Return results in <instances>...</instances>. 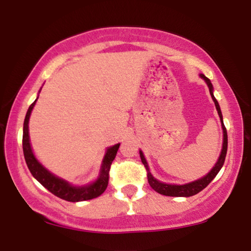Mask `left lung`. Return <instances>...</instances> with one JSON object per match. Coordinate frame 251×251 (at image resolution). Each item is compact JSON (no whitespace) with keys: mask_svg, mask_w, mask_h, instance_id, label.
<instances>
[{"mask_svg":"<svg viewBox=\"0 0 251 251\" xmlns=\"http://www.w3.org/2000/svg\"><path fill=\"white\" fill-rule=\"evenodd\" d=\"M201 76L205 80L206 83H208L210 94H211L212 100H214V102H215L216 109H217V112H218V116H220V118H221L222 127H223V149H222L221 155H220V158H218V162L216 163L214 169H212L211 171H210L209 174L205 176V177L201 178V179H198V180L192 181V183L184 184V185H172V184H165V183H162V181H158L153 177V176L151 175V172H150L149 165H148V163H146V159H145V157H144L143 152L139 151L140 159H142V163L144 164V166H145L146 171H148V180H149L150 186H151L154 191H157L158 194H160V195L171 196V197H190V196L197 195L198 192H201V190L205 189L206 186L211 183V180L214 179L216 176H217L218 172H220V170L222 169V166H223V164H224V160H226V150H227V134H226V126H224V124H223V118H222V112H221L220 105H218L217 100H216V98L214 97V93H212V89H214V87H212L211 81H210V80L205 75H203V74H201Z\"/></svg>","mask_w":251,"mask_h":251,"instance_id":"left-lung-1","label":"left lung"}]
</instances>
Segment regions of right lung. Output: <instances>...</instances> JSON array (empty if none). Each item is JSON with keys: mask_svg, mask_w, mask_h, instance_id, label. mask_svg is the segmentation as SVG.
<instances>
[{"mask_svg": "<svg viewBox=\"0 0 251 251\" xmlns=\"http://www.w3.org/2000/svg\"><path fill=\"white\" fill-rule=\"evenodd\" d=\"M35 102L36 100L29 106L27 114H25L24 123V137H22V148H24L25 159L30 174L33 175V177L35 178L37 181H40L48 191H50L51 194L55 195L56 197L61 198V200L68 201H81L99 197L100 195L103 194V191H105L108 185L109 169H111L112 162H113L114 158H116L117 151L118 149H119L120 144H117V145L111 146V148L107 149V152H106L102 160L100 176L94 183L86 186H72L71 184L67 183L66 180L60 179L59 177H55V176L51 175L50 171H47L41 164L37 162L36 158L34 157L29 143V134H28V123H29L31 109H33Z\"/></svg>", "mask_w": 251, "mask_h": 251, "instance_id": "obj_1", "label": "right lung"}]
</instances>
